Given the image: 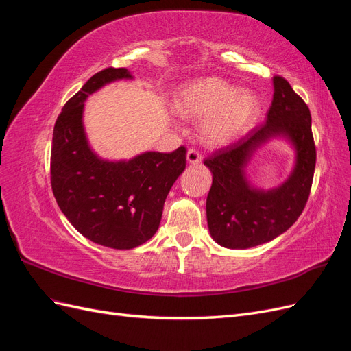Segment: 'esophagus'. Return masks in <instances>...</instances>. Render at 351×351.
Masks as SVG:
<instances>
[{
    "instance_id": "obj_1",
    "label": "esophagus",
    "mask_w": 351,
    "mask_h": 351,
    "mask_svg": "<svg viewBox=\"0 0 351 351\" xmlns=\"http://www.w3.org/2000/svg\"><path fill=\"white\" fill-rule=\"evenodd\" d=\"M202 161V156L196 149H189L187 151V162L189 164H200Z\"/></svg>"
}]
</instances>
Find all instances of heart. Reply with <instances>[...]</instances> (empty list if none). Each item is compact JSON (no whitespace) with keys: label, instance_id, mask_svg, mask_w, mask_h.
Returning a JSON list of instances; mask_svg holds the SVG:
<instances>
[{"label":"heart","instance_id":"obj_1","mask_svg":"<svg viewBox=\"0 0 351 351\" xmlns=\"http://www.w3.org/2000/svg\"><path fill=\"white\" fill-rule=\"evenodd\" d=\"M174 110L184 119H204L200 136L210 146H224L246 133L258 119L261 105L252 92L205 77L178 90Z\"/></svg>","mask_w":351,"mask_h":351}]
</instances>
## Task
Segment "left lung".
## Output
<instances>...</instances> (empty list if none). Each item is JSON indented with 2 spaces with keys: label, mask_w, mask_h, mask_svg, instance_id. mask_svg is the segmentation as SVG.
<instances>
[{
  "label": "left lung",
  "mask_w": 351,
  "mask_h": 351,
  "mask_svg": "<svg viewBox=\"0 0 351 351\" xmlns=\"http://www.w3.org/2000/svg\"><path fill=\"white\" fill-rule=\"evenodd\" d=\"M272 84L267 121L205 159L212 173L208 228L222 247L249 249L274 240L294 224L309 199L316 164L311 111L285 79L275 76ZM272 138L289 141L296 159L286 182L265 191L250 183L245 168L254 152Z\"/></svg>",
  "instance_id": "obj_1"
}]
</instances>
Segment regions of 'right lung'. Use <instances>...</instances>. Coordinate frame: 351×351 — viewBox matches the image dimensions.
Here are the masks:
<instances>
[{
    "label": "right lung",
    "instance_id": "right-lung-1",
    "mask_svg": "<svg viewBox=\"0 0 351 351\" xmlns=\"http://www.w3.org/2000/svg\"><path fill=\"white\" fill-rule=\"evenodd\" d=\"M121 79H133L132 73L105 69L62 107L52 134L51 186L61 212L82 236L127 250L156 232L169 189L186 168V147L169 154L147 151L120 161L93 152L83 125L84 101Z\"/></svg>",
    "mask_w": 351,
    "mask_h": 351
}]
</instances>
